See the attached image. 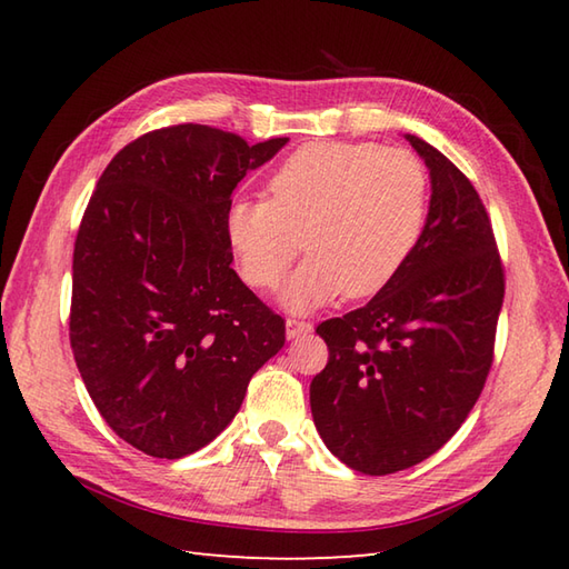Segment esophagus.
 Wrapping results in <instances>:
<instances>
[{
	"instance_id": "esophagus-1",
	"label": "esophagus",
	"mask_w": 569,
	"mask_h": 569,
	"mask_svg": "<svg viewBox=\"0 0 569 569\" xmlns=\"http://www.w3.org/2000/svg\"><path fill=\"white\" fill-rule=\"evenodd\" d=\"M312 332V325L306 320H296V318H288L286 320V337L288 340H298V337H303Z\"/></svg>"
}]
</instances>
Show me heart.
Returning <instances> with one entry per match:
<instances>
[{"label":"heart","instance_id":"1","mask_svg":"<svg viewBox=\"0 0 569 569\" xmlns=\"http://www.w3.org/2000/svg\"><path fill=\"white\" fill-rule=\"evenodd\" d=\"M269 192L229 202L224 229L257 288L281 283L306 244L310 257L281 291L291 312L379 293L413 253L428 214L422 163L373 143H308L278 166Z\"/></svg>","mask_w":569,"mask_h":569}]
</instances>
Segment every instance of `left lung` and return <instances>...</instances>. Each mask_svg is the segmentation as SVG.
Wrapping results in <instances>:
<instances>
[{
  "mask_svg": "<svg viewBox=\"0 0 569 569\" xmlns=\"http://www.w3.org/2000/svg\"><path fill=\"white\" fill-rule=\"evenodd\" d=\"M426 227L403 269L365 308L318 325L328 367L310 410L328 450L361 475L413 467L452 438L485 389L503 303L489 214L459 168L420 137Z\"/></svg>",
  "mask_w": 569,
  "mask_h": 569,
  "instance_id": "8db88e82",
  "label": "left lung"
}]
</instances>
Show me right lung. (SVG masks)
I'll return each instance as SVG.
<instances>
[{"instance_id": "obj_1", "label": "right lung", "mask_w": 569, "mask_h": 569, "mask_svg": "<svg viewBox=\"0 0 569 569\" xmlns=\"http://www.w3.org/2000/svg\"><path fill=\"white\" fill-rule=\"evenodd\" d=\"M286 143L178 124L131 141L98 180L72 251L70 347L107 426L141 452L210 445L286 342L224 229L239 180Z\"/></svg>"}]
</instances>
